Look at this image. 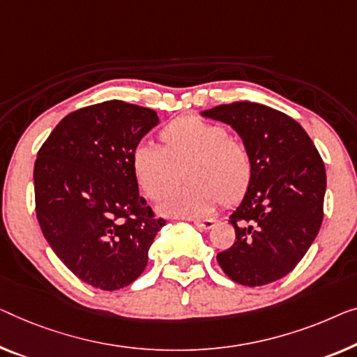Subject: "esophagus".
Segmentation results:
<instances>
[{
	"label": "esophagus",
	"mask_w": 357,
	"mask_h": 357,
	"mask_svg": "<svg viewBox=\"0 0 357 357\" xmlns=\"http://www.w3.org/2000/svg\"><path fill=\"white\" fill-rule=\"evenodd\" d=\"M194 222L197 227H200V229H211L213 226L216 225V220H211V218H206V220H190Z\"/></svg>",
	"instance_id": "esophagus-1"
}]
</instances>
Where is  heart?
I'll return each instance as SVG.
<instances>
[{
	"label": "heart",
	"mask_w": 357,
	"mask_h": 357,
	"mask_svg": "<svg viewBox=\"0 0 357 357\" xmlns=\"http://www.w3.org/2000/svg\"><path fill=\"white\" fill-rule=\"evenodd\" d=\"M160 147L139 144L131 152V168L139 188L152 200L167 194L178 178L185 184L158 205L163 215L197 218L216 208L220 200L236 204L252 181V158L225 126L194 115L179 116L160 131Z\"/></svg>",
	"instance_id": "heart-1"
}]
</instances>
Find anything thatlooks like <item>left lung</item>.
Wrapping results in <instances>:
<instances>
[{
  "label": "left lung",
  "instance_id": "obj_1",
  "mask_svg": "<svg viewBox=\"0 0 357 357\" xmlns=\"http://www.w3.org/2000/svg\"><path fill=\"white\" fill-rule=\"evenodd\" d=\"M229 125L252 158V181L229 222L236 242L218 253L234 282L259 287L301 261L324 216L326 167L301 125L268 105L232 102L200 114Z\"/></svg>",
  "mask_w": 357,
  "mask_h": 357
}]
</instances>
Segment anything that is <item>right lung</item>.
Listing matches in <instances>:
<instances>
[{
  "instance_id": "1",
  "label": "right lung",
  "mask_w": 357,
  "mask_h": 357,
  "mask_svg": "<svg viewBox=\"0 0 357 357\" xmlns=\"http://www.w3.org/2000/svg\"><path fill=\"white\" fill-rule=\"evenodd\" d=\"M157 112L123 100L63 116L35 162L36 218L57 258L86 284L119 290L146 269L165 220L139 195L131 152Z\"/></svg>"
}]
</instances>
